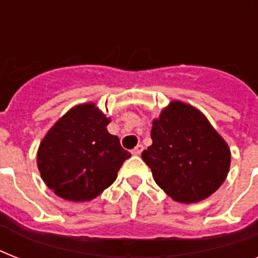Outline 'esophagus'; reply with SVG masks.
Returning <instances> with one entry per match:
<instances>
[{"mask_svg": "<svg viewBox=\"0 0 258 258\" xmlns=\"http://www.w3.org/2000/svg\"><path fill=\"white\" fill-rule=\"evenodd\" d=\"M142 151H143V146L138 145L137 147L133 150V154H134V155H141Z\"/></svg>", "mask_w": 258, "mask_h": 258, "instance_id": "obj_1", "label": "esophagus"}]
</instances>
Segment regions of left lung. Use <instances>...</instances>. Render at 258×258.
Returning a JSON list of instances; mask_svg holds the SVG:
<instances>
[{"label":"left lung","mask_w":258,"mask_h":258,"mask_svg":"<svg viewBox=\"0 0 258 258\" xmlns=\"http://www.w3.org/2000/svg\"><path fill=\"white\" fill-rule=\"evenodd\" d=\"M153 145L142 159L154 180L176 202L208 198L226 179L230 150L204 113L182 101H171L153 121Z\"/></svg>","instance_id":"8db88e82"}]
</instances>
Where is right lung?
Listing matches in <instances>:
<instances>
[{
  "mask_svg": "<svg viewBox=\"0 0 258 258\" xmlns=\"http://www.w3.org/2000/svg\"><path fill=\"white\" fill-rule=\"evenodd\" d=\"M109 120L95 103H87L71 108L46 133L38 147L37 166L56 196L84 202L115 182L131 154L107 131Z\"/></svg>",
  "mask_w": 258,
  "mask_h": 258,
  "instance_id": "1",
  "label": "right lung"
}]
</instances>
